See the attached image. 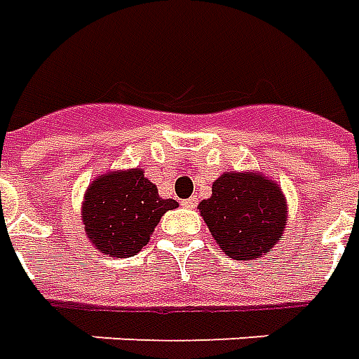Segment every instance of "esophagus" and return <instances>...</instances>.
<instances>
[{"instance_id":"esophagus-1","label":"esophagus","mask_w":359,"mask_h":359,"mask_svg":"<svg viewBox=\"0 0 359 359\" xmlns=\"http://www.w3.org/2000/svg\"><path fill=\"white\" fill-rule=\"evenodd\" d=\"M182 205H184L185 208H195L197 207V197H189V199L182 201Z\"/></svg>"}]
</instances>
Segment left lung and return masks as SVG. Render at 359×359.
Segmentation results:
<instances>
[{
  "label": "left lung",
  "instance_id": "8db88e82",
  "mask_svg": "<svg viewBox=\"0 0 359 359\" xmlns=\"http://www.w3.org/2000/svg\"><path fill=\"white\" fill-rule=\"evenodd\" d=\"M199 212L226 255L259 259L282 238L288 218L286 197L276 182L253 172H226Z\"/></svg>",
  "mask_w": 359,
  "mask_h": 359
}]
</instances>
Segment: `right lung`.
Masks as SVG:
<instances>
[{
  "mask_svg": "<svg viewBox=\"0 0 359 359\" xmlns=\"http://www.w3.org/2000/svg\"><path fill=\"white\" fill-rule=\"evenodd\" d=\"M175 207L177 201L162 199L143 170L131 168L98 175L86 189L81 215L94 248L121 259L137 255L164 212Z\"/></svg>",
  "mask_w": 359,
  "mask_h": 359,
  "instance_id": "1",
  "label": "right lung"
}]
</instances>
